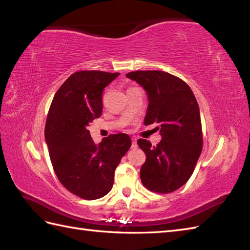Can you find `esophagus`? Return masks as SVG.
Returning a JSON list of instances; mask_svg holds the SVG:
<instances>
[{
    "mask_svg": "<svg viewBox=\"0 0 250 250\" xmlns=\"http://www.w3.org/2000/svg\"><path fill=\"white\" fill-rule=\"evenodd\" d=\"M138 147V143H137V139L132 138V144H131V148H137Z\"/></svg>",
    "mask_w": 250,
    "mask_h": 250,
    "instance_id": "34e87169",
    "label": "esophagus"
}]
</instances>
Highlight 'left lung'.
Instances as JSON below:
<instances>
[{"mask_svg":"<svg viewBox=\"0 0 250 250\" xmlns=\"http://www.w3.org/2000/svg\"><path fill=\"white\" fill-rule=\"evenodd\" d=\"M145 89L148 107L144 123H156L161 142L152 146L140 139L146 154L141 168L142 184L156 193H171L191 177L201 154L202 129L198 103L185 81L162 71L126 74Z\"/></svg>","mask_w":250,"mask_h":250,"instance_id":"1","label":"left lung"}]
</instances>
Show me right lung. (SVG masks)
Instances as JSON below:
<instances>
[{
    "instance_id": "obj_1",
    "label": "right lung",
    "mask_w": 250,
    "mask_h": 250,
    "mask_svg": "<svg viewBox=\"0 0 250 250\" xmlns=\"http://www.w3.org/2000/svg\"><path fill=\"white\" fill-rule=\"evenodd\" d=\"M120 73L76 72L56 92L48 113L46 139L53 169L62 186L86 200L113 186L115 170L131 146L129 135L110 134L94 143L87 127L102 113V93Z\"/></svg>"
}]
</instances>
